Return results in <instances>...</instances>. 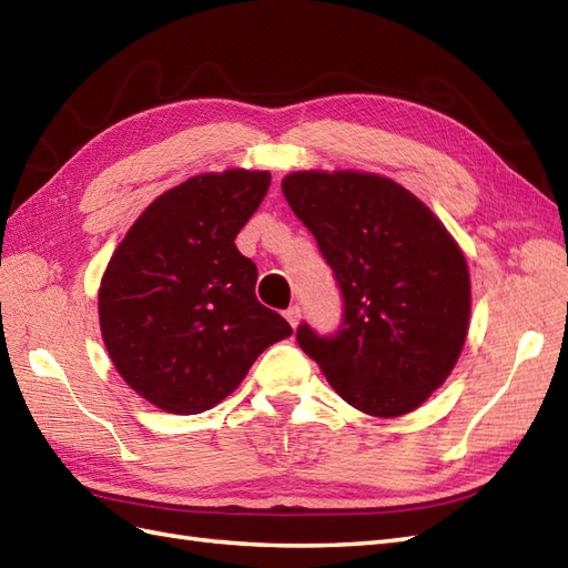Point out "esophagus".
Returning a JSON list of instances; mask_svg holds the SVG:
<instances>
[{"label": "esophagus", "mask_w": 568, "mask_h": 568, "mask_svg": "<svg viewBox=\"0 0 568 568\" xmlns=\"http://www.w3.org/2000/svg\"><path fill=\"white\" fill-rule=\"evenodd\" d=\"M285 318H287V324L293 326V328L300 324V318H302V310L297 307V304H293V307H290V310L285 312Z\"/></svg>", "instance_id": "34e87169"}]
</instances>
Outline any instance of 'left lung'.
<instances>
[{
    "label": "left lung",
    "mask_w": 568,
    "mask_h": 568,
    "mask_svg": "<svg viewBox=\"0 0 568 568\" xmlns=\"http://www.w3.org/2000/svg\"><path fill=\"white\" fill-rule=\"evenodd\" d=\"M281 186L343 293L338 333L302 324L300 347L353 408L413 413L446 382L468 336L460 246L423 201L382 174L302 170Z\"/></svg>",
    "instance_id": "left-lung-1"
}]
</instances>
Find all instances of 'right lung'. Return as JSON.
<instances>
[{"label":"right lung","mask_w":568,"mask_h":568,"mask_svg":"<svg viewBox=\"0 0 568 568\" xmlns=\"http://www.w3.org/2000/svg\"><path fill=\"white\" fill-rule=\"evenodd\" d=\"M268 184L271 172L242 168L189 178L136 217L110 258L100 333L122 379L160 410H211L293 333L256 300V266L235 246Z\"/></svg>","instance_id":"add662e5"}]
</instances>
